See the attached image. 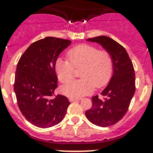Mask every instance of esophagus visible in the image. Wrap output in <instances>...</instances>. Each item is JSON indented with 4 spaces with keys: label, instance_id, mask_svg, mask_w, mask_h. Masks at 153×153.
Segmentation results:
<instances>
[{
    "label": "esophagus",
    "instance_id": "esophagus-1",
    "mask_svg": "<svg viewBox=\"0 0 153 153\" xmlns=\"http://www.w3.org/2000/svg\"><path fill=\"white\" fill-rule=\"evenodd\" d=\"M80 99H81L80 98H70L69 101L70 102H74V101H79Z\"/></svg>",
    "mask_w": 153,
    "mask_h": 153
}]
</instances>
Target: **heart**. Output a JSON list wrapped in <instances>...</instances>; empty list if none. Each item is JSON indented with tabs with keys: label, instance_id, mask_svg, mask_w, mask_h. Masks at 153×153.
Listing matches in <instances>:
<instances>
[{
	"label": "heart",
	"instance_id": "1",
	"mask_svg": "<svg viewBox=\"0 0 153 153\" xmlns=\"http://www.w3.org/2000/svg\"><path fill=\"white\" fill-rule=\"evenodd\" d=\"M68 60H56L55 69L58 79L67 82L74 77V69L82 68V79L73 80L62 87L70 98H80L91 94L94 87L100 88L110 80L114 71V59L109 51L90 44H79L67 52Z\"/></svg>",
	"mask_w": 153,
	"mask_h": 153
}]
</instances>
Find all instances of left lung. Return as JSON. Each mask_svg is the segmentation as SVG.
Wrapping results in <instances>:
<instances>
[{"instance_id": "left-lung-1", "label": "left lung", "mask_w": 153, "mask_h": 153, "mask_svg": "<svg viewBox=\"0 0 153 153\" xmlns=\"http://www.w3.org/2000/svg\"><path fill=\"white\" fill-rule=\"evenodd\" d=\"M101 44L114 59V74L108 86L102 91V98H92V107L86 111L91 123L108 127L117 123L128 111L136 90L133 62L123 46L105 36L87 39Z\"/></svg>"}]
</instances>
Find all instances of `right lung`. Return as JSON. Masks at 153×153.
<instances>
[{
	"label": "right lung",
	"mask_w": 153,
	"mask_h": 153,
	"mask_svg": "<svg viewBox=\"0 0 153 153\" xmlns=\"http://www.w3.org/2000/svg\"><path fill=\"white\" fill-rule=\"evenodd\" d=\"M70 44L68 39L46 37L32 43L19 59L14 91L21 114L35 126L44 128L59 124L71 104L63 95L51 98L58 87L55 62Z\"/></svg>",
	"instance_id": "right-lung-1"
}]
</instances>
